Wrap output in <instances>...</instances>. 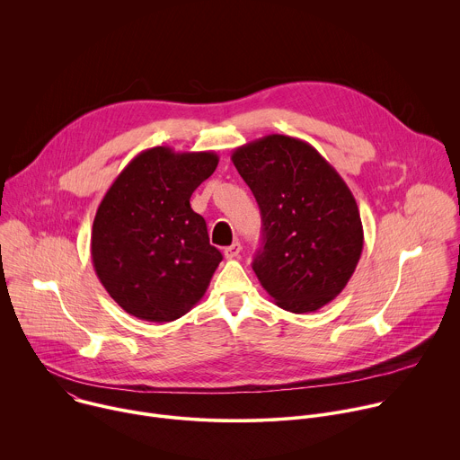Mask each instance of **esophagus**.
I'll return each instance as SVG.
<instances>
[{
	"mask_svg": "<svg viewBox=\"0 0 460 460\" xmlns=\"http://www.w3.org/2000/svg\"><path fill=\"white\" fill-rule=\"evenodd\" d=\"M240 251H242L240 242H233L229 247H226V249H224V254H226V258H227V260H233V258H238Z\"/></svg>",
	"mask_w": 460,
	"mask_h": 460,
	"instance_id": "obj_1",
	"label": "esophagus"
}]
</instances>
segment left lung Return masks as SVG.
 Segmentation results:
<instances>
[{
  "label": "left lung",
  "instance_id": "left-lung-1",
  "mask_svg": "<svg viewBox=\"0 0 460 460\" xmlns=\"http://www.w3.org/2000/svg\"><path fill=\"white\" fill-rule=\"evenodd\" d=\"M261 213L252 271L273 302L311 313L342 293L360 260L364 229L355 196L313 146L270 135L233 151Z\"/></svg>",
  "mask_w": 460,
  "mask_h": 460
}]
</instances>
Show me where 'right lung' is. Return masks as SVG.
Listing matches in <instances>:
<instances>
[{
  "instance_id": "add662e5",
  "label": "right lung",
  "mask_w": 460,
  "mask_h": 460,
  "mask_svg": "<svg viewBox=\"0 0 460 460\" xmlns=\"http://www.w3.org/2000/svg\"><path fill=\"white\" fill-rule=\"evenodd\" d=\"M217 165L213 151L153 147L130 160L105 192L93 224V266L128 314L171 322L206 295L222 252L189 200Z\"/></svg>"
}]
</instances>
